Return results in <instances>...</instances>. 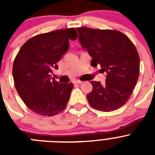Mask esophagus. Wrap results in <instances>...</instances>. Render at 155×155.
<instances>
[{"label":"esophagus","instance_id":"obj_1","mask_svg":"<svg viewBox=\"0 0 155 155\" xmlns=\"http://www.w3.org/2000/svg\"><path fill=\"white\" fill-rule=\"evenodd\" d=\"M74 83H75V84H81L82 81L80 80H75L74 81Z\"/></svg>","mask_w":155,"mask_h":155}]
</instances>
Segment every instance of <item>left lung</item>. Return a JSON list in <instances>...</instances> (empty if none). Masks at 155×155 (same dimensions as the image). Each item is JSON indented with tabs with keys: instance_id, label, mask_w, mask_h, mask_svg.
<instances>
[{
	"instance_id": "left-lung-1",
	"label": "left lung",
	"mask_w": 155,
	"mask_h": 155,
	"mask_svg": "<svg viewBox=\"0 0 155 155\" xmlns=\"http://www.w3.org/2000/svg\"><path fill=\"white\" fill-rule=\"evenodd\" d=\"M81 47L92 58L91 66H101L107 74L105 83L91 81L87 94L90 105L102 112L119 109L128 101L138 80L140 58L136 47L127 35L116 30L77 28Z\"/></svg>"
}]
</instances>
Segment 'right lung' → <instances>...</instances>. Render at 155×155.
Masks as SVG:
<instances>
[{"mask_svg": "<svg viewBox=\"0 0 155 155\" xmlns=\"http://www.w3.org/2000/svg\"><path fill=\"white\" fill-rule=\"evenodd\" d=\"M77 39L74 28L39 34L21 47L13 64L15 86L24 103L41 116L58 114L67 106L73 83H60L51 78L53 68Z\"/></svg>", "mask_w": 155, "mask_h": 155, "instance_id": "add662e5", "label": "right lung"}]
</instances>
